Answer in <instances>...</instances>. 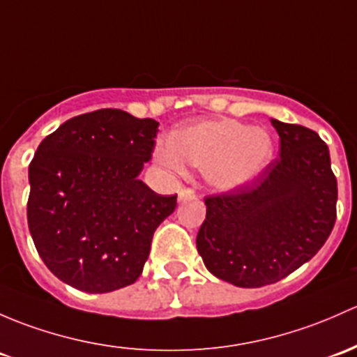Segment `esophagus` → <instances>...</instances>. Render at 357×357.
<instances>
[{"mask_svg":"<svg viewBox=\"0 0 357 357\" xmlns=\"http://www.w3.org/2000/svg\"><path fill=\"white\" fill-rule=\"evenodd\" d=\"M197 195H195V191L191 188H181L178 193V200L183 202V200H191V198H195Z\"/></svg>","mask_w":357,"mask_h":357,"instance_id":"34e87169","label":"esophagus"}]
</instances>
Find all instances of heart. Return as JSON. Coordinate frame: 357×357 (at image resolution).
Wrapping results in <instances>:
<instances>
[{"label":"heart","mask_w":357,"mask_h":357,"mask_svg":"<svg viewBox=\"0 0 357 357\" xmlns=\"http://www.w3.org/2000/svg\"><path fill=\"white\" fill-rule=\"evenodd\" d=\"M273 155L272 137L236 119H215L172 133L171 144L157 150V159L176 172L185 162L202 169L219 190H234L253 181Z\"/></svg>","instance_id":"obj_1"}]
</instances>
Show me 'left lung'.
Listing matches in <instances>:
<instances>
[{"mask_svg":"<svg viewBox=\"0 0 357 357\" xmlns=\"http://www.w3.org/2000/svg\"><path fill=\"white\" fill-rule=\"evenodd\" d=\"M280 150L260 176L205 197L197 250L210 272L238 287L282 280L314 257L337 219V179L317 131L272 119Z\"/></svg>","mask_w":357,"mask_h":357,"instance_id":"8db88e82","label":"left lung"}]
</instances>
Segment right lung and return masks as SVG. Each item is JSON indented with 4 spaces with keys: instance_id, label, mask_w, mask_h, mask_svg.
Here are the masks:
<instances>
[{
    "instance_id": "obj_1",
    "label": "right lung",
    "mask_w": 357,
    "mask_h": 357,
    "mask_svg": "<svg viewBox=\"0 0 357 357\" xmlns=\"http://www.w3.org/2000/svg\"><path fill=\"white\" fill-rule=\"evenodd\" d=\"M157 126L99 109L68 119L37 147L29 166V231L46 267L68 286L111 292L142 275L153 232L178 198L138 179Z\"/></svg>"
}]
</instances>
